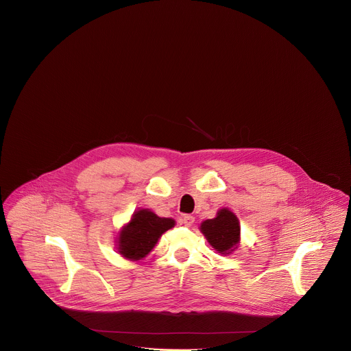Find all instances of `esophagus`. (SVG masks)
Instances as JSON below:
<instances>
[{"instance_id":"esophagus-1","label":"esophagus","mask_w":351,"mask_h":351,"mask_svg":"<svg viewBox=\"0 0 351 351\" xmlns=\"http://www.w3.org/2000/svg\"><path fill=\"white\" fill-rule=\"evenodd\" d=\"M194 221H195V219H194V216H191V215H184V216L180 217V224H183V226H186V227L193 226Z\"/></svg>"}]
</instances>
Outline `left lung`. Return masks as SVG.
Here are the masks:
<instances>
[{"mask_svg":"<svg viewBox=\"0 0 351 351\" xmlns=\"http://www.w3.org/2000/svg\"><path fill=\"white\" fill-rule=\"evenodd\" d=\"M199 230L205 235L208 242L221 254H230L239 245V220L227 208L220 209L215 219L205 220L201 224Z\"/></svg>","mask_w":351,"mask_h":351,"instance_id":"left-lung-1","label":"left lung"}]
</instances>
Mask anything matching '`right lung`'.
I'll use <instances>...</instances> for the list:
<instances>
[{"label":"right lung","instance_id":"add662e5","mask_svg":"<svg viewBox=\"0 0 351 351\" xmlns=\"http://www.w3.org/2000/svg\"><path fill=\"white\" fill-rule=\"evenodd\" d=\"M175 226L173 219L158 217L149 209L138 210L119 234V253L131 261L146 257L161 235Z\"/></svg>","mask_w":351,"mask_h":351}]
</instances>
